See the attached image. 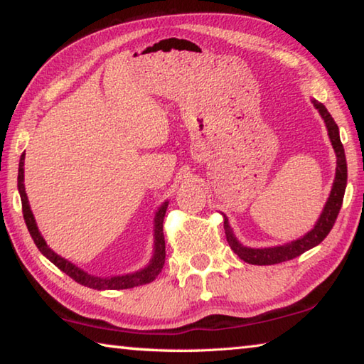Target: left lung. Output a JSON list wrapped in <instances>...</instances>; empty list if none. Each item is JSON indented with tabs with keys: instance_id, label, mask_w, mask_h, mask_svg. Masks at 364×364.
Wrapping results in <instances>:
<instances>
[{
	"instance_id": "1",
	"label": "left lung",
	"mask_w": 364,
	"mask_h": 364,
	"mask_svg": "<svg viewBox=\"0 0 364 364\" xmlns=\"http://www.w3.org/2000/svg\"><path fill=\"white\" fill-rule=\"evenodd\" d=\"M311 102L313 106L318 109L319 115H321V119L326 123L331 144L334 147L336 159H337L336 176L331 188V194L328 197V200H326V205L323 208L321 215H319L318 221L310 231L304 234L301 237L295 239V241H291L282 245H273V247L255 249V247H247V245H244L236 237V234H234L226 215H223L225 234H226L228 244H230V247L232 249L234 254L241 258V260L247 262L250 264H274V263L287 262L301 255L306 250L316 247L319 242H323V239L328 236L329 231L332 230V226L336 223L338 210H341L342 207L345 188H347V160H345L343 146L341 143V136H338V127L334 122V119L331 117V114L328 112V109H326L321 102H318L316 100H311Z\"/></svg>"
}]
</instances>
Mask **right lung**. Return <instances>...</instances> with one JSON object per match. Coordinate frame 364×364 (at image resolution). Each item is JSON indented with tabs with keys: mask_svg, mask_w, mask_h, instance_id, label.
<instances>
[{
	"mask_svg": "<svg viewBox=\"0 0 364 364\" xmlns=\"http://www.w3.org/2000/svg\"><path fill=\"white\" fill-rule=\"evenodd\" d=\"M23 160H26V154H22L21 156L19 175H17V189H19L21 200H22L23 220H26V225L28 228V232L30 236H32L35 245L40 249L41 254L45 255L49 262L56 264V267L60 271H64L65 274H69L72 279H75L78 284L86 286L90 289H96V291H120V289H132L136 286L147 284V282H152L157 278L165 263L164 217H165V212H167L168 200H165L164 204L157 208L156 217H154V249H152V257L149 263H147L144 268L134 271V273H127L120 276H107V278L95 276V274L86 273V271L78 268L77 264L70 263L69 260H65L64 257L58 255L56 252L46 244L45 239H43L38 226H36L32 208H30V204H28L26 184H23Z\"/></svg>",
	"mask_w": 364,
	"mask_h": 364,
	"instance_id": "add662e5",
	"label": "right lung"
}]
</instances>
